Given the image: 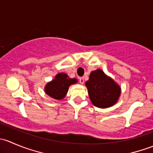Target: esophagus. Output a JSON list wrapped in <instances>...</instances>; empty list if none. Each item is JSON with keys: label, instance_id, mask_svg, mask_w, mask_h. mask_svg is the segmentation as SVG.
Listing matches in <instances>:
<instances>
[{"label": "esophagus", "instance_id": "obj_1", "mask_svg": "<svg viewBox=\"0 0 153 153\" xmlns=\"http://www.w3.org/2000/svg\"><path fill=\"white\" fill-rule=\"evenodd\" d=\"M79 81L81 84H83L84 83V78L83 77H81V78H79Z\"/></svg>", "mask_w": 153, "mask_h": 153}]
</instances>
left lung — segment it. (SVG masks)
<instances>
[{
    "label": "left lung",
    "mask_w": 153,
    "mask_h": 153,
    "mask_svg": "<svg viewBox=\"0 0 153 153\" xmlns=\"http://www.w3.org/2000/svg\"><path fill=\"white\" fill-rule=\"evenodd\" d=\"M89 98L94 106L107 108L116 104L121 95V87L101 69L92 71L86 82Z\"/></svg>",
    "instance_id": "left-lung-1"
}]
</instances>
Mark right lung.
Returning <instances> with one entry per match:
<instances>
[{"label":"right lung","mask_w":153,"mask_h":153,"mask_svg":"<svg viewBox=\"0 0 153 153\" xmlns=\"http://www.w3.org/2000/svg\"><path fill=\"white\" fill-rule=\"evenodd\" d=\"M77 83L76 78H70L66 73H58L46 85V94L56 100H61L67 95L69 86Z\"/></svg>","instance_id":"add662e5"}]
</instances>
